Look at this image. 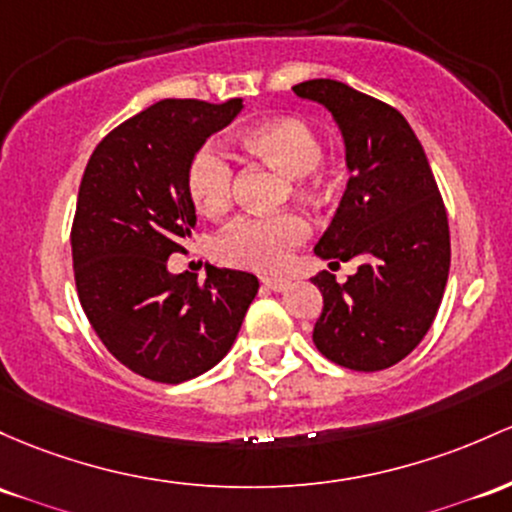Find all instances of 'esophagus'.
Returning a JSON list of instances; mask_svg holds the SVG:
<instances>
[{
  "instance_id": "34e87169",
  "label": "esophagus",
  "mask_w": 512,
  "mask_h": 512,
  "mask_svg": "<svg viewBox=\"0 0 512 512\" xmlns=\"http://www.w3.org/2000/svg\"><path fill=\"white\" fill-rule=\"evenodd\" d=\"M262 284L272 291H286L291 286L289 279H282V277H262Z\"/></svg>"
}]
</instances>
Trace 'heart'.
Returning a JSON list of instances; mask_svg holds the SVG:
<instances>
[{"label":"heart","mask_w":512,"mask_h":512,"mask_svg":"<svg viewBox=\"0 0 512 512\" xmlns=\"http://www.w3.org/2000/svg\"><path fill=\"white\" fill-rule=\"evenodd\" d=\"M245 153L262 157L291 177L294 189H311L313 170L323 160V143L306 121L279 116L247 128L238 138ZM233 162L216 143L196 150L187 170V192L192 204L206 216H218L233 201ZM311 235L306 218L296 211L277 216H240L218 233L216 255L235 267L277 272L291 252Z\"/></svg>","instance_id":"1"}]
</instances>
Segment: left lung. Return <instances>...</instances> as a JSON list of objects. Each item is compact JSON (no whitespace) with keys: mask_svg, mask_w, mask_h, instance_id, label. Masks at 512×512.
I'll use <instances>...</instances> for the list:
<instances>
[{"mask_svg":"<svg viewBox=\"0 0 512 512\" xmlns=\"http://www.w3.org/2000/svg\"><path fill=\"white\" fill-rule=\"evenodd\" d=\"M323 104L345 138L350 182L316 255L330 267L357 260L345 284L320 272V355L355 372H381L408 357L430 330L449 274L445 201L413 128L386 101L335 80L296 84Z\"/></svg>","mask_w":512,"mask_h":512,"instance_id":"1","label":"left lung"}]
</instances>
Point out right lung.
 <instances>
[{
	"instance_id": "add662e5",
	"label": "right lung",
	"mask_w": 512,
	"mask_h": 512,
	"mask_svg": "<svg viewBox=\"0 0 512 512\" xmlns=\"http://www.w3.org/2000/svg\"><path fill=\"white\" fill-rule=\"evenodd\" d=\"M243 109L162 99L116 126L84 167L70 243L77 296L94 333L123 367L179 384L209 372L238 338L260 282L240 269L170 274L196 211L187 170L206 138Z\"/></svg>"
}]
</instances>
